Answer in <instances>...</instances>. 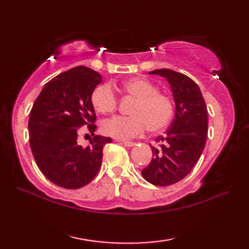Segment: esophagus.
<instances>
[{
	"instance_id": "34e87169",
	"label": "esophagus",
	"mask_w": 249,
	"mask_h": 249,
	"mask_svg": "<svg viewBox=\"0 0 249 249\" xmlns=\"http://www.w3.org/2000/svg\"><path fill=\"white\" fill-rule=\"evenodd\" d=\"M122 143H123L125 146H127V147H131V146L135 145L134 142H131V141H123Z\"/></svg>"
}]
</instances>
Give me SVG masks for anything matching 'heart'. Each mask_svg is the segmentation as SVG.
Masks as SVG:
<instances>
[{"instance_id": "b5f03b06", "label": "heart", "mask_w": 249, "mask_h": 249, "mask_svg": "<svg viewBox=\"0 0 249 249\" xmlns=\"http://www.w3.org/2000/svg\"><path fill=\"white\" fill-rule=\"evenodd\" d=\"M126 95L136 99L130 110L133 116H115L105 121L102 130L106 136L118 140H129L139 137L149 129L160 131L170 123L174 112L172 99L158 92V88L142 78H131L118 84ZM91 103L96 112L111 114L118 108V98L108 84L94 89Z\"/></svg>"}]
</instances>
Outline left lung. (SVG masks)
I'll use <instances>...</instances> for the list:
<instances>
[{"label":"left lung","mask_w":249,"mask_h":249,"mask_svg":"<svg viewBox=\"0 0 249 249\" xmlns=\"http://www.w3.org/2000/svg\"><path fill=\"white\" fill-rule=\"evenodd\" d=\"M149 73L167 79L176 114L170 128L156 138L160 146L151 145L153 158L141 174L153 185L169 186L186 177L202 154L208 136V110L197 83L186 75L166 68Z\"/></svg>","instance_id":"left-lung-1"}]
</instances>
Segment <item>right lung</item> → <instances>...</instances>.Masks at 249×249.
<instances>
[{
	"label": "right lung",
	"mask_w": 249,
	"mask_h": 249,
	"mask_svg": "<svg viewBox=\"0 0 249 249\" xmlns=\"http://www.w3.org/2000/svg\"><path fill=\"white\" fill-rule=\"evenodd\" d=\"M102 82L98 72L77 66L45 84L29 119L30 145L45 177L55 185L77 189L96 177L102 166L103 147L111 138L95 136L89 146L77 142L79 128L96 129L91 95Z\"/></svg>",
	"instance_id": "obj_1"
}]
</instances>
